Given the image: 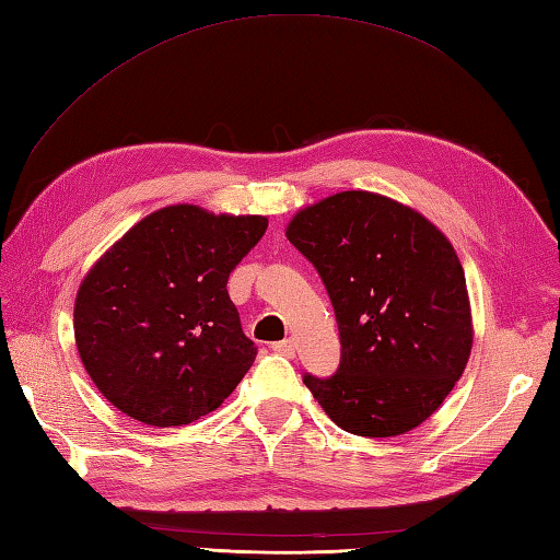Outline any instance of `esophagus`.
I'll return each instance as SVG.
<instances>
[{
    "mask_svg": "<svg viewBox=\"0 0 560 560\" xmlns=\"http://www.w3.org/2000/svg\"><path fill=\"white\" fill-rule=\"evenodd\" d=\"M272 350H276L278 354H284V357H294V342L292 340L272 342Z\"/></svg>",
    "mask_w": 560,
    "mask_h": 560,
    "instance_id": "34e87169",
    "label": "esophagus"
}]
</instances>
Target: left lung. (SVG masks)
I'll use <instances>...</instances> for the list:
<instances>
[{
    "mask_svg": "<svg viewBox=\"0 0 560 560\" xmlns=\"http://www.w3.org/2000/svg\"><path fill=\"white\" fill-rule=\"evenodd\" d=\"M288 240L326 284L340 366L306 388L340 429L390 439L417 429L451 395L471 352V308L448 237L415 208L340 191L302 208Z\"/></svg>",
    "mask_w": 560,
    "mask_h": 560,
    "instance_id": "obj_1",
    "label": "left lung"
}]
</instances>
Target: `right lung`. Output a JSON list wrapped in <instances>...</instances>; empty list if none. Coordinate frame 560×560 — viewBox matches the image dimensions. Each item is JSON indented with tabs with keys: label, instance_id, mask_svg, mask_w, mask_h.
Instances as JSON below:
<instances>
[{
	"label": "right lung",
	"instance_id": "obj_1",
	"mask_svg": "<svg viewBox=\"0 0 560 560\" xmlns=\"http://www.w3.org/2000/svg\"><path fill=\"white\" fill-rule=\"evenodd\" d=\"M268 218L160 208L112 244L83 278L73 335L95 388L148 427L213 412L252 369L228 278Z\"/></svg>",
	"mask_w": 560,
	"mask_h": 560
}]
</instances>
